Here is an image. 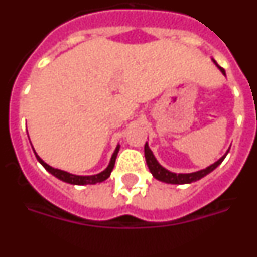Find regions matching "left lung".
Segmentation results:
<instances>
[{
  "label": "left lung",
  "instance_id": "8db88e82",
  "mask_svg": "<svg viewBox=\"0 0 257 257\" xmlns=\"http://www.w3.org/2000/svg\"><path fill=\"white\" fill-rule=\"evenodd\" d=\"M213 63H215V64H216V67L221 70V73L225 76V70L222 69L220 65H217V63L215 60H213ZM228 152H226V153L224 154V156H222L219 161H216V162L212 163V165L208 166V167H206V169L199 170V171H196V172H190V174H175V172H171V171H169V170H166L165 167H162V166L158 163V161L156 160V157L153 156V152L149 149L148 143H145V147H144L145 161H147V165H148L149 171L152 172V175H153L157 180L163 181V183H167V184H190V183H194V181L199 180V179L205 178L206 175L210 174L211 171H213V170L216 169L217 166H219L220 163L224 161V158L226 157Z\"/></svg>",
  "mask_w": 257,
  "mask_h": 257
}]
</instances>
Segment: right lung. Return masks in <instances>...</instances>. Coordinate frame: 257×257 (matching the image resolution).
<instances>
[{
  "label": "right lung",
  "mask_w": 257,
  "mask_h": 257,
  "mask_svg": "<svg viewBox=\"0 0 257 257\" xmlns=\"http://www.w3.org/2000/svg\"><path fill=\"white\" fill-rule=\"evenodd\" d=\"M118 151H119V145H117V148H115L114 153H113L112 158H110V162H109L108 167H106L104 171L99 172V174L96 175H90V176H79V175H73V174H69V172L67 171H63V170L54 169V167H51V166H49L46 162H44V161L41 160L40 157H38V154L35 152V149H33L36 157H37L38 162L44 166L45 169H46L50 174L54 175V176L58 178L59 180L65 181V183L68 184H73V185H87V184H96V183H101V181L106 180V179L110 176V172H112L113 167H114Z\"/></svg>",
  "instance_id": "add662e5"
}]
</instances>
